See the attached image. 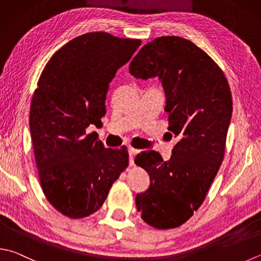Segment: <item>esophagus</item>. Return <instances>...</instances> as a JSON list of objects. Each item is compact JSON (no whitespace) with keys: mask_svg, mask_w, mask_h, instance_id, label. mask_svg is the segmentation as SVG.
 I'll use <instances>...</instances> for the list:
<instances>
[{"mask_svg":"<svg viewBox=\"0 0 261 261\" xmlns=\"http://www.w3.org/2000/svg\"><path fill=\"white\" fill-rule=\"evenodd\" d=\"M139 153V150H135L133 149V147H129L128 149V154H129V165L130 166H134V158L135 155Z\"/></svg>","mask_w":261,"mask_h":261,"instance_id":"34e87169","label":"esophagus"}]
</instances>
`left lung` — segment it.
Returning a JSON list of instances; mask_svg holds the SVG:
<instances>
[{
  "instance_id": "obj_1",
  "label": "left lung",
  "mask_w": 261,
  "mask_h": 261,
  "mask_svg": "<svg viewBox=\"0 0 261 261\" xmlns=\"http://www.w3.org/2000/svg\"><path fill=\"white\" fill-rule=\"evenodd\" d=\"M129 72L141 80L159 78L168 129L178 137L168 161L155 151L136 155L135 164L147 171L151 181L136 195V207L152 227H178L202 204L224 159L233 111L228 82L207 53L178 36L145 44L132 60Z\"/></svg>"
}]
</instances>
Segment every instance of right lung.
<instances>
[{
    "label": "right lung",
    "instance_id": "1",
    "mask_svg": "<svg viewBox=\"0 0 261 261\" xmlns=\"http://www.w3.org/2000/svg\"><path fill=\"white\" fill-rule=\"evenodd\" d=\"M141 43L84 34L59 48L39 77L29 112L34 154L44 194L67 217L99 210L128 166L125 146L107 149L86 128L102 126L110 82Z\"/></svg>",
    "mask_w": 261,
    "mask_h": 261
}]
</instances>
